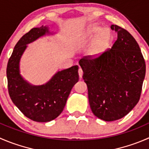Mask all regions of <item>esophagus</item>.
<instances>
[{"label": "esophagus", "instance_id": "esophagus-1", "mask_svg": "<svg viewBox=\"0 0 149 149\" xmlns=\"http://www.w3.org/2000/svg\"><path fill=\"white\" fill-rule=\"evenodd\" d=\"M79 77H80V79H81L82 76H83V70H82L81 68L79 69Z\"/></svg>", "mask_w": 149, "mask_h": 149}]
</instances>
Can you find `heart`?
Instances as JSON below:
<instances>
[{
  "label": "heart",
  "mask_w": 149,
  "mask_h": 149,
  "mask_svg": "<svg viewBox=\"0 0 149 149\" xmlns=\"http://www.w3.org/2000/svg\"><path fill=\"white\" fill-rule=\"evenodd\" d=\"M97 34L95 41L87 49V54L89 57H97L103 54L109 49L113 41V35L111 30L108 28L102 30V27L97 24L88 29L86 36L88 39H92Z\"/></svg>",
  "instance_id": "b5f03b06"
}]
</instances>
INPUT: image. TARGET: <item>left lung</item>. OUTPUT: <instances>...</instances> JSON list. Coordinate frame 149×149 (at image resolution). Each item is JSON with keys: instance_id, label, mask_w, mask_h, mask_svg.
Here are the masks:
<instances>
[{"instance_id": "left-lung-1", "label": "left lung", "mask_w": 149, "mask_h": 149, "mask_svg": "<svg viewBox=\"0 0 149 149\" xmlns=\"http://www.w3.org/2000/svg\"><path fill=\"white\" fill-rule=\"evenodd\" d=\"M111 28L117 33L111 49L79 62L92 113L106 122L122 119L132 111L140 100L146 75L145 60L135 38L119 26Z\"/></svg>"}]
</instances>
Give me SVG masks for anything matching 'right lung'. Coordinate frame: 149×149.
<instances>
[{
    "mask_svg": "<svg viewBox=\"0 0 149 149\" xmlns=\"http://www.w3.org/2000/svg\"><path fill=\"white\" fill-rule=\"evenodd\" d=\"M47 26L34 27L19 40L8 60L6 68L8 94L14 105L31 120L47 122L63 112L68 97L79 81V66L58 71L43 85L34 86L20 75L19 62L27 44L49 34Z\"/></svg>",
    "mask_w": 149,
    "mask_h": 149,
    "instance_id": "right-lung-1",
    "label": "right lung"
}]
</instances>
